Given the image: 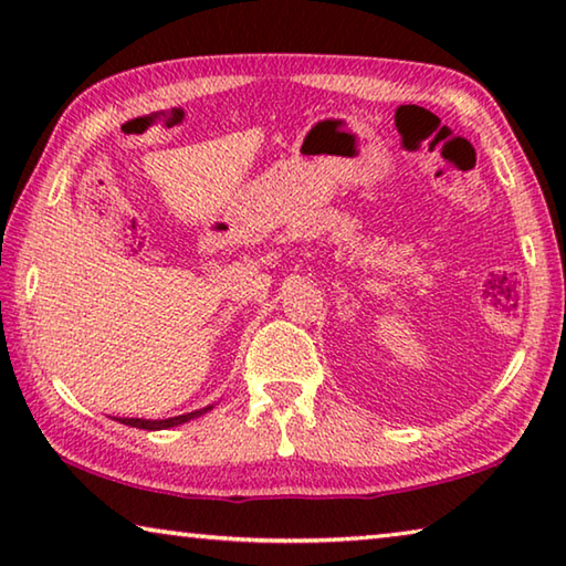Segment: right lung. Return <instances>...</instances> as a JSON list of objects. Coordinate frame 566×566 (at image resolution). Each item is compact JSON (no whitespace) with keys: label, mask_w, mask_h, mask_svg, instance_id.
<instances>
[{"label":"right lung","mask_w":566,"mask_h":566,"mask_svg":"<svg viewBox=\"0 0 566 566\" xmlns=\"http://www.w3.org/2000/svg\"><path fill=\"white\" fill-rule=\"evenodd\" d=\"M207 409H212V407H205V409H197V411H187V415L169 417V419H127V417H122L117 421H122V424H127V427H137V429H169V427L185 424V421L195 419L199 415H205Z\"/></svg>","instance_id":"1"}]
</instances>
